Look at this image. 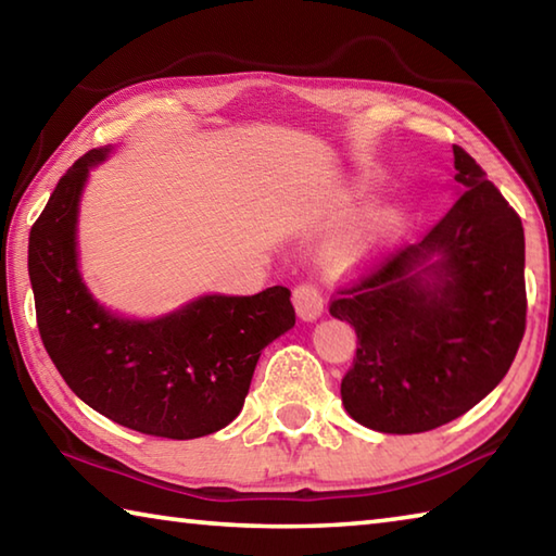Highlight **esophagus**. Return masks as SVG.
<instances>
[{
    "mask_svg": "<svg viewBox=\"0 0 556 556\" xmlns=\"http://www.w3.org/2000/svg\"><path fill=\"white\" fill-rule=\"evenodd\" d=\"M291 299H294V308H296L299 318H304V321H314V318L324 314V294H321V289L312 285V281L299 285Z\"/></svg>",
    "mask_w": 556,
    "mask_h": 556,
    "instance_id": "34e87169",
    "label": "esophagus"
}]
</instances>
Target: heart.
<instances>
[{"label":"heart","mask_w":556,"mask_h":556,"mask_svg":"<svg viewBox=\"0 0 556 556\" xmlns=\"http://www.w3.org/2000/svg\"><path fill=\"white\" fill-rule=\"evenodd\" d=\"M402 228V220L397 213H382L375 218L368 228H363L357 232V238L348 244V257L351 260H361L365 255H370L380 248V244L390 242L394 235L400 232Z\"/></svg>","instance_id":"heart-1"}]
</instances>
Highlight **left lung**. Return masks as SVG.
I'll use <instances>...</instances> for the list:
<instances>
[{
    "instance_id": "left-lung-1",
    "label": "left lung",
    "mask_w": 556,
    "mask_h": 556,
    "mask_svg": "<svg viewBox=\"0 0 556 556\" xmlns=\"http://www.w3.org/2000/svg\"><path fill=\"white\" fill-rule=\"evenodd\" d=\"M454 166V208L417 244L338 287L328 304L357 336L341 382L345 409L384 434H419L476 407L510 370L525 336L520 215L460 147Z\"/></svg>"
}]
</instances>
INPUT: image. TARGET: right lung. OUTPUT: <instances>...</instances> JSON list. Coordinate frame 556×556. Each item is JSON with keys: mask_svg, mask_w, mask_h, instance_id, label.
Segmentation results:
<instances>
[{"mask_svg": "<svg viewBox=\"0 0 556 556\" xmlns=\"http://www.w3.org/2000/svg\"><path fill=\"white\" fill-rule=\"evenodd\" d=\"M90 149L61 176L29 232V279L46 353L65 384L117 425L162 439H199L228 427L252 372L296 321L287 287L255 296H203L156 321H125L92 301L78 275L75 220Z\"/></svg>", "mask_w": 556, "mask_h": 556, "instance_id": "obj_1", "label": "right lung"}]
</instances>
